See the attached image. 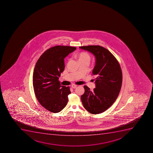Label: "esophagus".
I'll list each match as a JSON object with an SVG mask.
<instances>
[{"label":"esophagus","instance_id":"esophagus-1","mask_svg":"<svg viewBox=\"0 0 153 153\" xmlns=\"http://www.w3.org/2000/svg\"><path fill=\"white\" fill-rule=\"evenodd\" d=\"M77 86V85H76V84H72V88H76V87Z\"/></svg>","mask_w":153,"mask_h":153}]
</instances>
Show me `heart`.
<instances>
[{"mask_svg": "<svg viewBox=\"0 0 153 153\" xmlns=\"http://www.w3.org/2000/svg\"><path fill=\"white\" fill-rule=\"evenodd\" d=\"M77 57L79 62L85 61L89 63L91 60V56L89 53L87 52H81L77 54Z\"/></svg>", "mask_w": 153, "mask_h": 153, "instance_id": "obj_1", "label": "heart"}]
</instances>
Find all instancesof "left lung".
Instances as JSON below:
<instances>
[{
    "label": "left lung",
    "mask_w": 153,
    "mask_h": 153,
    "mask_svg": "<svg viewBox=\"0 0 153 153\" xmlns=\"http://www.w3.org/2000/svg\"><path fill=\"white\" fill-rule=\"evenodd\" d=\"M96 57L93 74L96 76V88L93 91L84 86L85 92L81 96L83 105L93 114L103 113L117 100L121 89L122 74L117 59L109 50L99 45L80 46Z\"/></svg>",
    "instance_id": "1"
}]
</instances>
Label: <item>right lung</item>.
Instances as JSON below:
<instances>
[{"label": "right lung", "instance_id": "right-lung-1", "mask_svg": "<svg viewBox=\"0 0 153 153\" xmlns=\"http://www.w3.org/2000/svg\"><path fill=\"white\" fill-rule=\"evenodd\" d=\"M76 49L67 46L53 47L36 63L33 76L35 95L39 103L50 112H60L68 102L69 87L61 85L59 79L65 68L64 59Z\"/></svg>", "mask_w": 153, "mask_h": 153}]
</instances>
